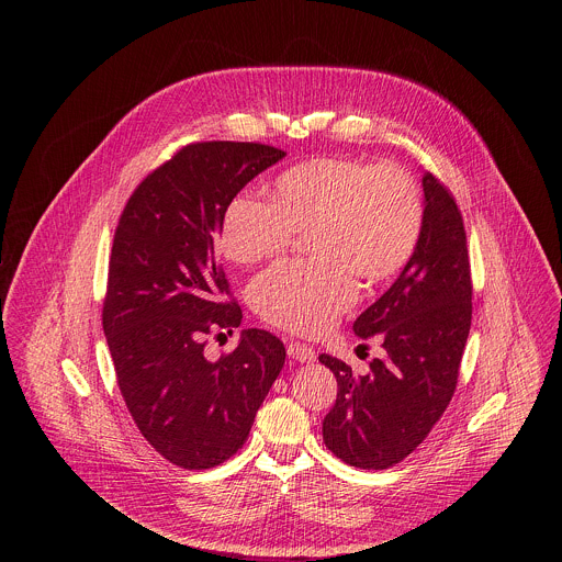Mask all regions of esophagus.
Wrapping results in <instances>:
<instances>
[{
  "mask_svg": "<svg viewBox=\"0 0 562 562\" xmlns=\"http://www.w3.org/2000/svg\"><path fill=\"white\" fill-rule=\"evenodd\" d=\"M286 353H289V358H293L295 362H313V360H315V351H313L311 347H306V345H300V342H291V345L286 347Z\"/></svg>",
  "mask_w": 562,
  "mask_h": 562,
  "instance_id": "34e87169",
  "label": "esophagus"
}]
</instances>
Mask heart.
Returning a JSON list of instances; mask_svg holds the SVG:
<instances>
[{
  "mask_svg": "<svg viewBox=\"0 0 562 562\" xmlns=\"http://www.w3.org/2000/svg\"><path fill=\"white\" fill-rule=\"evenodd\" d=\"M423 195L395 165L325 155L282 171L271 202L235 198L222 217L224 256L251 267L284 254L306 235L308 265H278L251 286L269 325L315 336L331 329L358 297V280H391L414 256L423 233Z\"/></svg>",
  "mask_w": 562,
  "mask_h": 562,
  "instance_id": "obj_1",
  "label": "heart"
}]
</instances>
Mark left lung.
I'll use <instances>...</instances> for the list:
<instances>
[{"label": "left lung", "instance_id": "left-lung-1", "mask_svg": "<svg viewBox=\"0 0 562 562\" xmlns=\"http://www.w3.org/2000/svg\"><path fill=\"white\" fill-rule=\"evenodd\" d=\"M425 220L403 273L353 323L378 336L384 358L369 373L323 353L338 397L323 423L331 453L351 467L386 469L405 460L440 420L458 384L471 327V269L460 209L447 187L423 176ZM362 347V345H360Z\"/></svg>", "mask_w": 562, "mask_h": 562}]
</instances>
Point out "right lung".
Here are the masks:
<instances>
[{"mask_svg":"<svg viewBox=\"0 0 562 562\" xmlns=\"http://www.w3.org/2000/svg\"><path fill=\"white\" fill-rule=\"evenodd\" d=\"M286 153L258 142H195L148 173L113 239L102 325L124 403L148 445L182 469H211L249 438L284 367V345L245 329L233 353L204 356L243 308L217 258L226 206Z\"/></svg>","mask_w":562,"mask_h":562,"instance_id":"1","label":"right lung"}]
</instances>
